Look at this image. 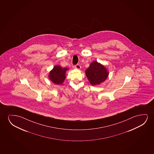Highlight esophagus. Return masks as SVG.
<instances>
[{"label":"esophagus","mask_w":154,"mask_h":154,"mask_svg":"<svg viewBox=\"0 0 154 154\" xmlns=\"http://www.w3.org/2000/svg\"><path fill=\"white\" fill-rule=\"evenodd\" d=\"M75 68L76 69H77L79 70L81 69V66H80L79 65L77 64V65H76L75 66Z\"/></svg>","instance_id":"1"}]
</instances>
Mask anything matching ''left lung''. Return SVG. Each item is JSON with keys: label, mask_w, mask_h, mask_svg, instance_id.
Returning a JSON list of instances; mask_svg holds the SVG:
<instances>
[{"label": "left lung", "mask_w": 154, "mask_h": 154, "mask_svg": "<svg viewBox=\"0 0 154 154\" xmlns=\"http://www.w3.org/2000/svg\"><path fill=\"white\" fill-rule=\"evenodd\" d=\"M109 72L107 69L97 61H94L85 71L86 76L91 85H98L106 80Z\"/></svg>", "instance_id": "8db88e82"}]
</instances>
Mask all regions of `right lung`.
<instances>
[{
	"label": "right lung",
	"mask_w": 154,
	"mask_h": 154,
	"mask_svg": "<svg viewBox=\"0 0 154 154\" xmlns=\"http://www.w3.org/2000/svg\"><path fill=\"white\" fill-rule=\"evenodd\" d=\"M68 68L61 67L60 66H55L49 72L48 78L55 85H62L66 78V73Z\"/></svg>",
	"instance_id": "right-lung-1"
}]
</instances>
